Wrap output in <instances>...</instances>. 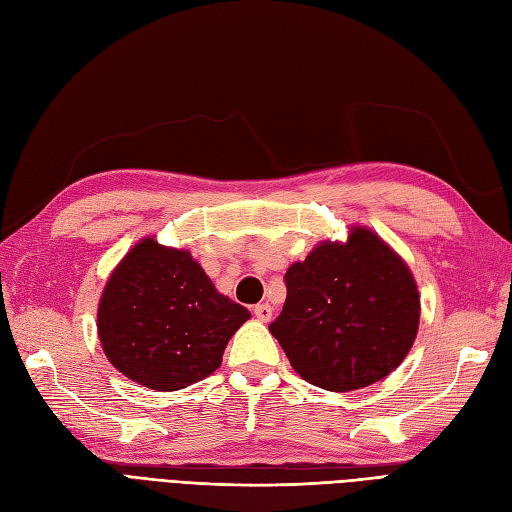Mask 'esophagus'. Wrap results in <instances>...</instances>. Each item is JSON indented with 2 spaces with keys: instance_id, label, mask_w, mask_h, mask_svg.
I'll return each mask as SVG.
<instances>
[{
  "instance_id": "1",
  "label": "esophagus",
  "mask_w": 512,
  "mask_h": 512,
  "mask_svg": "<svg viewBox=\"0 0 512 512\" xmlns=\"http://www.w3.org/2000/svg\"><path fill=\"white\" fill-rule=\"evenodd\" d=\"M254 316H256V320H260V322H269L271 316H273V307H271L269 303H258V305L254 307Z\"/></svg>"
}]
</instances>
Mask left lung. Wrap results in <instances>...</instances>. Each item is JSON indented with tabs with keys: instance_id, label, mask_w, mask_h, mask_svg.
<instances>
[{
	"instance_id": "obj_1",
	"label": "left lung",
	"mask_w": 512,
	"mask_h": 512,
	"mask_svg": "<svg viewBox=\"0 0 512 512\" xmlns=\"http://www.w3.org/2000/svg\"><path fill=\"white\" fill-rule=\"evenodd\" d=\"M286 303L271 324L292 369L324 391L363 389L406 359L421 294L406 260L367 226L320 241L286 275Z\"/></svg>"
}]
</instances>
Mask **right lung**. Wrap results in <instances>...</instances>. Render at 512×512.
<instances>
[{
	"instance_id": "1",
	"label": "right lung",
	"mask_w": 512,
	"mask_h": 512,
	"mask_svg": "<svg viewBox=\"0 0 512 512\" xmlns=\"http://www.w3.org/2000/svg\"><path fill=\"white\" fill-rule=\"evenodd\" d=\"M247 318L188 250L145 237L106 280L98 337L123 376L151 391H179L222 365L228 339Z\"/></svg>"
}]
</instances>
